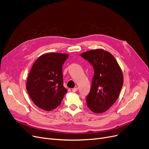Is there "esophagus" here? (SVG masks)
Here are the masks:
<instances>
[{
  "label": "esophagus",
  "mask_w": 149,
  "mask_h": 149,
  "mask_svg": "<svg viewBox=\"0 0 149 149\" xmlns=\"http://www.w3.org/2000/svg\"><path fill=\"white\" fill-rule=\"evenodd\" d=\"M77 90H78V88H74L72 89V92H76V91H77Z\"/></svg>",
  "instance_id": "obj_1"
}]
</instances>
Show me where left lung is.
<instances>
[{
    "instance_id": "obj_1",
    "label": "left lung",
    "mask_w": 149,
    "mask_h": 149,
    "mask_svg": "<svg viewBox=\"0 0 149 149\" xmlns=\"http://www.w3.org/2000/svg\"><path fill=\"white\" fill-rule=\"evenodd\" d=\"M81 56L93 66L94 74L86 100L93 112L107 111L118 99L123 85V74L115 58L107 51L95 49L87 51Z\"/></svg>"
}]
</instances>
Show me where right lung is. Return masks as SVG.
Segmentation results:
<instances>
[{"mask_svg": "<svg viewBox=\"0 0 149 149\" xmlns=\"http://www.w3.org/2000/svg\"><path fill=\"white\" fill-rule=\"evenodd\" d=\"M68 57V54L49 53L41 55L34 63L26 88L38 107L50 111L61 104L67 93L63 86L62 67Z\"/></svg>", "mask_w": 149, "mask_h": 149, "instance_id": "obj_1", "label": "right lung"}]
</instances>
